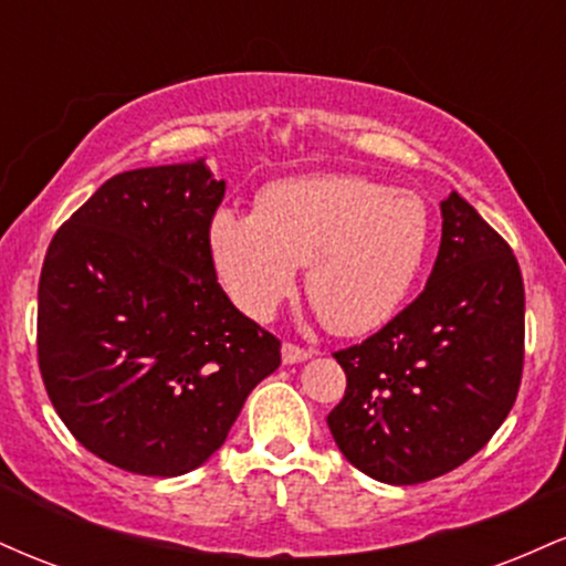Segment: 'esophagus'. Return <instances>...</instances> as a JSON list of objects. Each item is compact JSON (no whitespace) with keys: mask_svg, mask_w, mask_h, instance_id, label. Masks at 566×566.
<instances>
[{"mask_svg":"<svg viewBox=\"0 0 566 566\" xmlns=\"http://www.w3.org/2000/svg\"><path fill=\"white\" fill-rule=\"evenodd\" d=\"M282 359H284V365H297V361L311 359V350L295 346V343H284V346H282Z\"/></svg>","mask_w":566,"mask_h":566,"instance_id":"esophagus-1","label":"esophagus"}]
</instances>
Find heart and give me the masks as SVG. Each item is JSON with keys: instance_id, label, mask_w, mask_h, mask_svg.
Masks as SVG:
<instances>
[{"instance_id": "heart-1", "label": "heart", "mask_w": 566, "mask_h": 566, "mask_svg": "<svg viewBox=\"0 0 566 566\" xmlns=\"http://www.w3.org/2000/svg\"><path fill=\"white\" fill-rule=\"evenodd\" d=\"M428 207L418 193L361 175H297L265 186L252 218L220 210L210 252L231 301L269 319L305 265V295L337 335L391 319L428 250Z\"/></svg>"}]
</instances>
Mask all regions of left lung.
I'll return each instance as SVG.
<instances>
[{
    "mask_svg": "<svg viewBox=\"0 0 566 566\" xmlns=\"http://www.w3.org/2000/svg\"><path fill=\"white\" fill-rule=\"evenodd\" d=\"M346 396L327 426L367 476L420 484L473 458L509 418L524 365V282L505 239L452 191L426 290L335 354Z\"/></svg>",
    "mask_w": 566,
    "mask_h": 566,
    "instance_id": "8db88e82",
    "label": "left lung"
}]
</instances>
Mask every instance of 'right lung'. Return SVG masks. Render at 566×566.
<instances>
[{"mask_svg":"<svg viewBox=\"0 0 566 566\" xmlns=\"http://www.w3.org/2000/svg\"><path fill=\"white\" fill-rule=\"evenodd\" d=\"M205 159L114 175L57 229L39 276V369L84 450L143 476L199 469L282 343L218 284Z\"/></svg>","mask_w":566,"mask_h":566,"instance_id":"1","label":"right lung"}]
</instances>
